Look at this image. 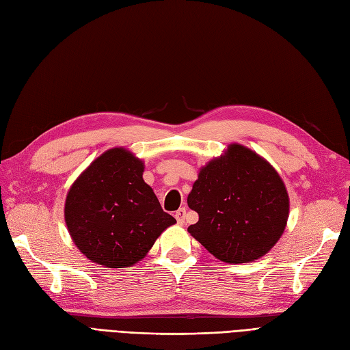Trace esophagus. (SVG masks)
Masks as SVG:
<instances>
[{"label": "esophagus", "instance_id": "esophagus-1", "mask_svg": "<svg viewBox=\"0 0 350 350\" xmlns=\"http://www.w3.org/2000/svg\"><path fill=\"white\" fill-rule=\"evenodd\" d=\"M185 216H186V208H185V207L178 208V210L174 213V217H176L178 225H183V223H185Z\"/></svg>", "mask_w": 350, "mask_h": 350}]
</instances>
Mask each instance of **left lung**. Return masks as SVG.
<instances>
[{
  "mask_svg": "<svg viewBox=\"0 0 350 350\" xmlns=\"http://www.w3.org/2000/svg\"><path fill=\"white\" fill-rule=\"evenodd\" d=\"M189 208L200 220L187 232L225 263H248L267 254L282 237L290 198L281 176L250 148L230 143L200 168Z\"/></svg>",
  "mask_w": 350,
  "mask_h": 350,
  "instance_id": "obj_1",
  "label": "left lung"
}]
</instances>
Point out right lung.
I'll list each match as a JSON object with an SVG mask.
<instances>
[{
	"mask_svg": "<svg viewBox=\"0 0 350 350\" xmlns=\"http://www.w3.org/2000/svg\"><path fill=\"white\" fill-rule=\"evenodd\" d=\"M145 163L125 148L107 149L69 187L65 221L74 244L105 267H130L176 223L143 180Z\"/></svg>",
	"mask_w": 350,
	"mask_h": 350,
	"instance_id": "1",
	"label": "right lung"
}]
</instances>
